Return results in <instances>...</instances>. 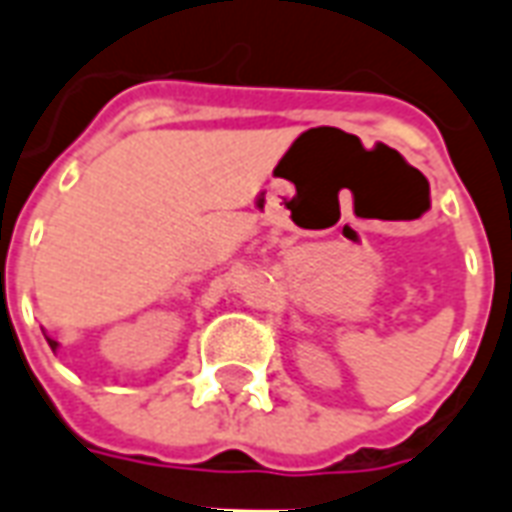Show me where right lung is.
Returning a JSON list of instances; mask_svg holds the SVG:
<instances>
[{
	"label": "right lung",
	"mask_w": 512,
	"mask_h": 512,
	"mask_svg": "<svg viewBox=\"0 0 512 512\" xmlns=\"http://www.w3.org/2000/svg\"><path fill=\"white\" fill-rule=\"evenodd\" d=\"M46 340H49L51 351H57V345H60V343H57V340H51V337H46Z\"/></svg>",
	"instance_id": "add662e5"
}]
</instances>
